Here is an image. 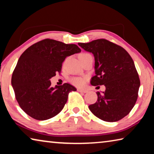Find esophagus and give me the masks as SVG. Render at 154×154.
Instances as JSON below:
<instances>
[{"instance_id": "obj_1", "label": "esophagus", "mask_w": 154, "mask_h": 154, "mask_svg": "<svg viewBox=\"0 0 154 154\" xmlns=\"http://www.w3.org/2000/svg\"><path fill=\"white\" fill-rule=\"evenodd\" d=\"M77 91L79 92H83V93H86L88 92L86 90H82V89H77Z\"/></svg>"}]
</instances>
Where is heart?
Masks as SVG:
<instances>
[{
    "mask_svg": "<svg viewBox=\"0 0 154 154\" xmlns=\"http://www.w3.org/2000/svg\"><path fill=\"white\" fill-rule=\"evenodd\" d=\"M88 54H89L82 53V54H79V58H81V57H83V56L88 55ZM70 82H71L72 84H73L74 85H75V86L82 87L85 84V78L81 77H72L71 79H70Z\"/></svg>",
    "mask_w": 154,
    "mask_h": 154,
    "instance_id": "heart-1",
    "label": "heart"
}]
</instances>
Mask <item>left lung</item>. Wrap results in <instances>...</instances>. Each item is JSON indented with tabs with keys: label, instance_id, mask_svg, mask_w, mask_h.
I'll return each instance as SVG.
<instances>
[{
	"label": "left lung",
	"instance_id": "left-lung-1",
	"mask_svg": "<svg viewBox=\"0 0 154 154\" xmlns=\"http://www.w3.org/2000/svg\"><path fill=\"white\" fill-rule=\"evenodd\" d=\"M78 45L94 56L96 75L91 84L106 88L103 94L96 93L97 101L89 106L90 110L103 121L120 120L138 98L140 79L133 60L123 48L104 38Z\"/></svg>",
	"mask_w": 154,
	"mask_h": 154
}]
</instances>
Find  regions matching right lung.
<instances>
[{
    "label": "right lung",
    "mask_w": 154,
    "mask_h": 154,
    "mask_svg": "<svg viewBox=\"0 0 154 154\" xmlns=\"http://www.w3.org/2000/svg\"><path fill=\"white\" fill-rule=\"evenodd\" d=\"M75 44L46 38L33 44L18 60L11 78L15 98L26 113L37 120L56 116L64 108L69 94L76 91L69 83L51 87L50 79L61 72L67 56L79 53Z\"/></svg>",
    "instance_id": "right-lung-1"
}]
</instances>
